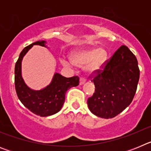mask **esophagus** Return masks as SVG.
<instances>
[{"label": "esophagus", "mask_w": 151, "mask_h": 151, "mask_svg": "<svg viewBox=\"0 0 151 151\" xmlns=\"http://www.w3.org/2000/svg\"><path fill=\"white\" fill-rule=\"evenodd\" d=\"M85 82H86V79L85 78H83V77L80 78V85H83Z\"/></svg>", "instance_id": "34e87169"}]
</instances>
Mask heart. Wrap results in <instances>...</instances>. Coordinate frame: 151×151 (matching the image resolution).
I'll list each match as a JSON object with an SVG mask.
<instances>
[{
  "instance_id": "1",
  "label": "heart",
  "mask_w": 151,
  "mask_h": 151,
  "mask_svg": "<svg viewBox=\"0 0 151 151\" xmlns=\"http://www.w3.org/2000/svg\"><path fill=\"white\" fill-rule=\"evenodd\" d=\"M107 57V53L104 48L85 49L76 52L72 55V60L78 66H85L89 72H94L104 65ZM64 66H70L73 63L69 60H61Z\"/></svg>"
}]
</instances>
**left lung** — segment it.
<instances>
[{
	"label": "left lung",
	"mask_w": 151,
	"mask_h": 151,
	"mask_svg": "<svg viewBox=\"0 0 151 151\" xmlns=\"http://www.w3.org/2000/svg\"><path fill=\"white\" fill-rule=\"evenodd\" d=\"M139 77L136 57L122 45L101 69L90 75L95 90L88 99L89 110L101 118L115 117L132 103Z\"/></svg>",
	"instance_id": "8db88e82"
}]
</instances>
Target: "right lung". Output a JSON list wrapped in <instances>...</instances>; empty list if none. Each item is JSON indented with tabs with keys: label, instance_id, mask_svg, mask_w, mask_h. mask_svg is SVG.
I'll return each mask as SVG.
<instances>
[{
	"label": "right lung",
	"instance_id": "add662e5",
	"mask_svg": "<svg viewBox=\"0 0 151 151\" xmlns=\"http://www.w3.org/2000/svg\"><path fill=\"white\" fill-rule=\"evenodd\" d=\"M45 41H36L26 47L19 54L15 66V88L19 99L31 112L40 116H48L58 113L65 101L66 91L79 85V77L66 78L56 73L51 83L45 88L33 91L25 84L21 76V63L25 54L33 45L45 47Z\"/></svg>",
	"mask_w": 151,
	"mask_h": 151
}]
</instances>
